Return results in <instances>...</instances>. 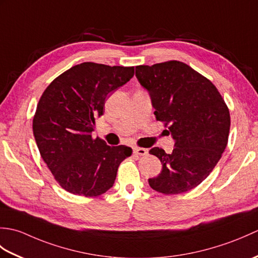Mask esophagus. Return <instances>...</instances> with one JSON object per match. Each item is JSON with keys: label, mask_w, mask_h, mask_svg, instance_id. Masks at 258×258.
I'll return each mask as SVG.
<instances>
[{"label": "esophagus", "mask_w": 258, "mask_h": 258, "mask_svg": "<svg viewBox=\"0 0 258 258\" xmlns=\"http://www.w3.org/2000/svg\"><path fill=\"white\" fill-rule=\"evenodd\" d=\"M133 151L136 155H140V156H145L147 155V153H149V151L146 149H142V147H134Z\"/></svg>", "instance_id": "obj_1"}]
</instances>
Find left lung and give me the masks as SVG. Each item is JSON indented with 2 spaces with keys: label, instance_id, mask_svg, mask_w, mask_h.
Wrapping results in <instances>:
<instances>
[{
  "label": "left lung",
  "instance_id": "left-lung-1",
  "mask_svg": "<svg viewBox=\"0 0 258 258\" xmlns=\"http://www.w3.org/2000/svg\"><path fill=\"white\" fill-rule=\"evenodd\" d=\"M135 75L150 93L156 120L175 140L171 153L160 147L150 151L162 163L158 176L149 179L150 186L165 195L193 189L225 151L231 127L225 101L210 80L179 61L139 65Z\"/></svg>",
  "mask_w": 258,
  "mask_h": 258
}]
</instances>
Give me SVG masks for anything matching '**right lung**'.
I'll use <instances>...</instances> for the list:
<instances>
[{
	"label": "right lung",
	"mask_w": 258,
	"mask_h": 258,
	"mask_svg": "<svg viewBox=\"0 0 258 258\" xmlns=\"http://www.w3.org/2000/svg\"><path fill=\"white\" fill-rule=\"evenodd\" d=\"M134 67L84 62L65 71L37 103L33 134L40 154L61 187L74 195L100 196L112 187L132 149L93 139L108 93L133 78Z\"/></svg>",
	"instance_id": "add662e5"
}]
</instances>
